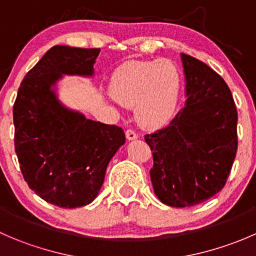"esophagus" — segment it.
I'll return each instance as SVG.
<instances>
[{
  "label": "esophagus",
  "instance_id": "34e87169",
  "mask_svg": "<svg viewBox=\"0 0 256 256\" xmlns=\"http://www.w3.org/2000/svg\"><path fill=\"white\" fill-rule=\"evenodd\" d=\"M125 135H126V138H128V141L136 140V138H138V134H136L134 130H126Z\"/></svg>",
  "mask_w": 256,
  "mask_h": 256
}]
</instances>
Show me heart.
Instances as JSON below:
<instances>
[{
	"instance_id": "heart-1",
	"label": "heart",
	"mask_w": 256,
	"mask_h": 256,
	"mask_svg": "<svg viewBox=\"0 0 256 256\" xmlns=\"http://www.w3.org/2000/svg\"><path fill=\"white\" fill-rule=\"evenodd\" d=\"M182 74L170 59L130 60L114 72L110 94L124 106H134L138 122L157 128L168 122L177 109Z\"/></svg>"
}]
</instances>
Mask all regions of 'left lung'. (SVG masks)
I'll return each mask as SVG.
<instances>
[{
	"label": "left lung",
	"instance_id": "1",
	"mask_svg": "<svg viewBox=\"0 0 256 256\" xmlns=\"http://www.w3.org/2000/svg\"><path fill=\"white\" fill-rule=\"evenodd\" d=\"M186 106L167 128L144 136L154 156L150 171L162 203L184 208L223 190L238 150V114L230 89L207 64L180 54Z\"/></svg>",
	"mask_w": 256,
	"mask_h": 256
}]
</instances>
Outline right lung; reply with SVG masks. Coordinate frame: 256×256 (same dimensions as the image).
Instances as JSON below:
<instances>
[{
	"label": "right lung",
	"mask_w": 256,
	"mask_h": 256,
	"mask_svg": "<svg viewBox=\"0 0 256 256\" xmlns=\"http://www.w3.org/2000/svg\"><path fill=\"white\" fill-rule=\"evenodd\" d=\"M100 49L54 46L26 74L14 105V150L24 180L62 208L92 203L110 160L125 144L116 125L92 121L59 102L63 76H94Z\"/></svg>",
	"instance_id": "add662e5"
}]
</instances>
